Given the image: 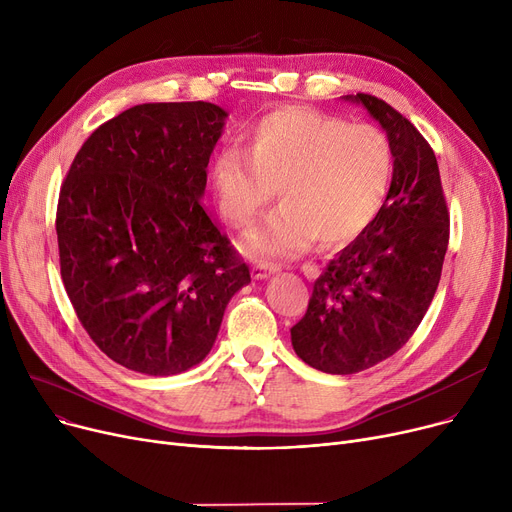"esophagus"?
Returning <instances> with one entry per match:
<instances>
[{
    "label": "esophagus",
    "mask_w": 512,
    "mask_h": 512,
    "mask_svg": "<svg viewBox=\"0 0 512 512\" xmlns=\"http://www.w3.org/2000/svg\"><path fill=\"white\" fill-rule=\"evenodd\" d=\"M278 272H280V267L274 265V263H255L251 267V274H253L255 280H265V278H270V276H274Z\"/></svg>",
    "instance_id": "esophagus-1"
}]
</instances>
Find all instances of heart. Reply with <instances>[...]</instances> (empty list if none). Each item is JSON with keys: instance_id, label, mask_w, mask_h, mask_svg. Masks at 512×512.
I'll use <instances>...</instances> for the list:
<instances>
[{"instance_id": "heart-1", "label": "heart", "mask_w": 512, "mask_h": 512, "mask_svg": "<svg viewBox=\"0 0 512 512\" xmlns=\"http://www.w3.org/2000/svg\"><path fill=\"white\" fill-rule=\"evenodd\" d=\"M386 134L351 126L305 107H282L251 130L247 151L215 157L218 207L234 228H247L278 191L280 209L247 238L253 257L286 259L315 240L342 249L378 218L392 182Z\"/></svg>"}]
</instances>
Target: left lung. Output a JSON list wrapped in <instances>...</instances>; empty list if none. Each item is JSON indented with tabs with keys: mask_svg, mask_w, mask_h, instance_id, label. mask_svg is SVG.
Here are the masks:
<instances>
[{
	"mask_svg": "<svg viewBox=\"0 0 512 512\" xmlns=\"http://www.w3.org/2000/svg\"><path fill=\"white\" fill-rule=\"evenodd\" d=\"M342 99L384 128L394 170L380 215L328 263L290 330L294 353L334 375L369 369L407 344L432 305L450 234L438 161L421 132L378 97Z\"/></svg>",
	"mask_w": 512,
	"mask_h": 512,
	"instance_id": "obj_1",
	"label": "left lung"
}]
</instances>
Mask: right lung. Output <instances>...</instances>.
<instances>
[{
    "instance_id": "add662e5",
    "label": "right lung",
    "mask_w": 512,
    "mask_h": 512,
    "mask_svg": "<svg viewBox=\"0 0 512 512\" xmlns=\"http://www.w3.org/2000/svg\"><path fill=\"white\" fill-rule=\"evenodd\" d=\"M226 118L207 101L134 105L91 134L62 184L66 292L93 342L126 369L166 378L201 363L251 282L201 205Z\"/></svg>"
}]
</instances>
